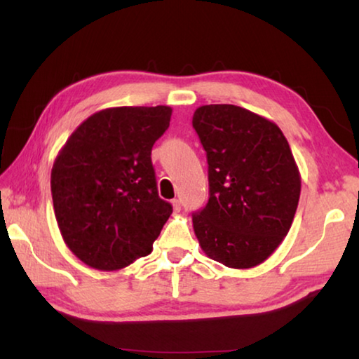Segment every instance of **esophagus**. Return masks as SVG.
<instances>
[{"label": "esophagus", "mask_w": 359, "mask_h": 359, "mask_svg": "<svg viewBox=\"0 0 359 359\" xmlns=\"http://www.w3.org/2000/svg\"><path fill=\"white\" fill-rule=\"evenodd\" d=\"M171 204H172L174 212H179L180 210V201H179V199H172Z\"/></svg>", "instance_id": "obj_1"}]
</instances>
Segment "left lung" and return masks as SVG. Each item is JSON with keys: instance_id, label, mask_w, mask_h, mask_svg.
<instances>
[{"instance_id": "obj_1", "label": "left lung", "mask_w": 359, "mask_h": 359, "mask_svg": "<svg viewBox=\"0 0 359 359\" xmlns=\"http://www.w3.org/2000/svg\"><path fill=\"white\" fill-rule=\"evenodd\" d=\"M208 154L209 203L193 229L210 259L250 269L271 257L288 234L299 203L301 174L274 121L233 104L193 114Z\"/></svg>"}]
</instances>
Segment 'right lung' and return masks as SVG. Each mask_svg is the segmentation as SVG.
Instances as JSON below:
<instances>
[{"label":"right lung","mask_w":359,"mask_h":359,"mask_svg":"<svg viewBox=\"0 0 359 359\" xmlns=\"http://www.w3.org/2000/svg\"><path fill=\"white\" fill-rule=\"evenodd\" d=\"M171 115L169 106L102 109L58 151L53 210L65 244L88 267L118 271L154 250L172 208L158 196L150 155Z\"/></svg>","instance_id":"obj_1"}]
</instances>
